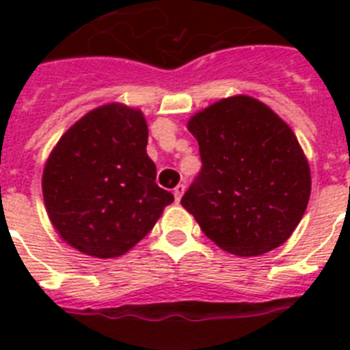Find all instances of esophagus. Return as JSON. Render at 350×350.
I'll list each match as a JSON object with an SVG mask.
<instances>
[{"label":"esophagus","instance_id":"esophagus-1","mask_svg":"<svg viewBox=\"0 0 350 350\" xmlns=\"http://www.w3.org/2000/svg\"><path fill=\"white\" fill-rule=\"evenodd\" d=\"M183 192H185V185L181 183V185H178L174 189V198H176V202H180L181 196H183Z\"/></svg>","mask_w":350,"mask_h":350}]
</instances>
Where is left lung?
Here are the masks:
<instances>
[{"label": "left lung", "instance_id": "8db88e82", "mask_svg": "<svg viewBox=\"0 0 350 350\" xmlns=\"http://www.w3.org/2000/svg\"><path fill=\"white\" fill-rule=\"evenodd\" d=\"M202 170L181 205L208 239L236 256L285 243L310 198V169L293 129L250 96H230L196 112Z\"/></svg>", "mask_w": 350, "mask_h": 350}]
</instances>
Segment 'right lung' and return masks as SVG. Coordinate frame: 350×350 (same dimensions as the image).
<instances>
[{"label":"right lung","instance_id":"add662e5","mask_svg":"<svg viewBox=\"0 0 350 350\" xmlns=\"http://www.w3.org/2000/svg\"><path fill=\"white\" fill-rule=\"evenodd\" d=\"M139 109L107 103L68 129L46 159L41 189L51 224L79 252L118 258L174 202L156 183Z\"/></svg>","mask_w":350,"mask_h":350}]
</instances>
